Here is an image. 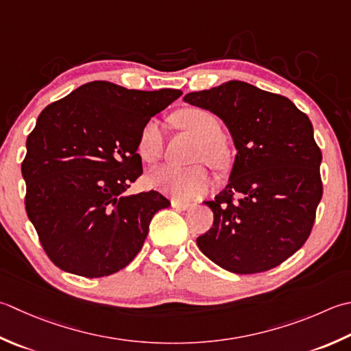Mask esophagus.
<instances>
[{
	"label": "esophagus",
	"mask_w": 351,
	"mask_h": 351,
	"mask_svg": "<svg viewBox=\"0 0 351 351\" xmlns=\"http://www.w3.org/2000/svg\"><path fill=\"white\" fill-rule=\"evenodd\" d=\"M171 207L176 208V210H182V211H185V210H189V208L193 207V204L178 201V199H171Z\"/></svg>",
	"instance_id": "obj_1"
}]
</instances>
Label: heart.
<instances>
[{"instance_id":"heart-1","label":"heart","mask_w":351,"mask_h":351,"mask_svg":"<svg viewBox=\"0 0 351 351\" xmlns=\"http://www.w3.org/2000/svg\"><path fill=\"white\" fill-rule=\"evenodd\" d=\"M178 126L189 130L201 141L196 150V160L205 161L211 167L223 169L230 161L228 150L219 140L222 136L221 125L215 115L199 108H187L175 115ZM164 146L162 130L160 123L149 120L140 130L136 150L144 161L154 164L161 158ZM152 187L164 191L175 199L189 201L202 196L210 187L208 171L202 166L178 169L162 166L149 175Z\"/></svg>"}]
</instances>
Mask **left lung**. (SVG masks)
Segmentation results:
<instances>
[{
	"label": "left lung",
	"mask_w": 351,
	"mask_h": 351,
	"mask_svg": "<svg viewBox=\"0 0 351 351\" xmlns=\"http://www.w3.org/2000/svg\"><path fill=\"white\" fill-rule=\"evenodd\" d=\"M184 100L221 117L237 149L228 185L205 202L215 221L199 250L234 274L281 265L311 236L322 197L311 120L287 97L240 80Z\"/></svg>",
	"instance_id": "left-lung-1"
}]
</instances>
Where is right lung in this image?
Returning <instances> with one entry per match:
<instances>
[{
  "instance_id": "right-lung-1",
  "label": "right lung",
  "mask_w": 351,
  "mask_h": 351,
  "mask_svg": "<svg viewBox=\"0 0 351 351\" xmlns=\"http://www.w3.org/2000/svg\"><path fill=\"white\" fill-rule=\"evenodd\" d=\"M180 89H126L95 80L48 105L27 136L25 211L48 258L86 278L123 269L149 223L170 202L155 190L128 195L143 173L141 128Z\"/></svg>"
}]
</instances>
